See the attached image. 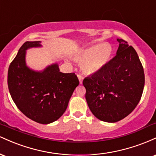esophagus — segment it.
I'll return each instance as SVG.
<instances>
[{"mask_svg":"<svg viewBox=\"0 0 156 156\" xmlns=\"http://www.w3.org/2000/svg\"><path fill=\"white\" fill-rule=\"evenodd\" d=\"M78 80H79V82H80V83L81 84L82 83H83V77L81 75L78 74Z\"/></svg>","mask_w":156,"mask_h":156,"instance_id":"esophagus-1","label":"esophagus"}]
</instances>
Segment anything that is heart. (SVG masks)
<instances>
[{"label": "heart", "mask_w": 156, "mask_h": 156, "mask_svg": "<svg viewBox=\"0 0 156 156\" xmlns=\"http://www.w3.org/2000/svg\"><path fill=\"white\" fill-rule=\"evenodd\" d=\"M112 46L98 43L83 49L76 55V59L82 63L81 69L87 74L98 73L108 64L112 55Z\"/></svg>", "instance_id": "heart-1"}]
</instances>
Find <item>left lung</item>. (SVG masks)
I'll list each match as a JSON object with an SVG mask.
<instances>
[{"label":"left lung","instance_id":"1","mask_svg":"<svg viewBox=\"0 0 156 156\" xmlns=\"http://www.w3.org/2000/svg\"><path fill=\"white\" fill-rule=\"evenodd\" d=\"M117 41V55L83 80L89 109L98 119L107 122L129 115L140 101L144 86V69L136 51L124 39Z\"/></svg>","mask_w":156,"mask_h":156}]
</instances>
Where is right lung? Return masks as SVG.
<instances>
[{
  "mask_svg": "<svg viewBox=\"0 0 156 156\" xmlns=\"http://www.w3.org/2000/svg\"><path fill=\"white\" fill-rule=\"evenodd\" d=\"M40 41L26 42L8 70V87L15 105L23 114L40 124L62 117L75 89L79 84L74 73H63L57 64L37 72L26 64V50L40 47Z\"/></svg>",
  "mask_w": 156,
  "mask_h": 156,
  "instance_id": "1",
  "label": "right lung"
}]
</instances>
